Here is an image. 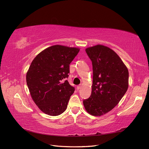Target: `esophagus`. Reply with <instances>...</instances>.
Instances as JSON below:
<instances>
[{"label": "esophagus", "instance_id": "obj_1", "mask_svg": "<svg viewBox=\"0 0 149 149\" xmlns=\"http://www.w3.org/2000/svg\"><path fill=\"white\" fill-rule=\"evenodd\" d=\"M81 87H82V86H81V85H79V86H77V89H78V90L80 89L81 88Z\"/></svg>", "mask_w": 149, "mask_h": 149}]
</instances>
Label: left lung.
<instances>
[{"instance_id":"left-lung-1","label":"left lung","mask_w":149,"mask_h":149,"mask_svg":"<svg viewBox=\"0 0 149 149\" xmlns=\"http://www.w3.org/2000/svg\"><path fill=\"white\" fill-rule=\"evenodd\" d=\"M92 61L93 84L90 97L83 100L89 114L101 116L111 111L127 91L129 71L116 52L97 45L86 49Z\"/></svg>"}]
</instances>
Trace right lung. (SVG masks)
Instances as JSON below:
<instances>
[{
    "label": "right lung",
    "mask_w": 149,
    "mask_h": 149,
    "mask_svg": "<svg viewBox=\"0 0 149 149\" xmlns=\"http://www.w3.org/2000/svg\"><path fill=\"white\" fill-rule=\"evenodd\" d=\"M79 52L78 48L56 45L40 52L31 62L26 84L36 105L46 114L56 116L66 109L74 91L66 78L70 64Z\"/></svg>",
    "instance_id": "1"
}]
</instances>
